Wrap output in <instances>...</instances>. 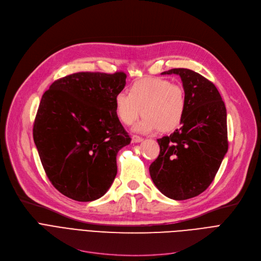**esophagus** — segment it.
<instances>
[{"instance_id": "esophagus-1", "label": "esophagus", "mask_w": 261, "mask_h": 261, "mask_svg": "<svg viewBox=\"0 0 261 261\" xmlns=\"http://www.w3.org/2000/svg\"><path fill=\"white\" fill-rule=\"evenodd\" d=\"M143 138H141V136H139V135H133L132 136V142L133 143H141V142H143Z\"/></svg>"}]
</instances>
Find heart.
Listing matches in <instances>:
<instances>
[{
	"label": "heart",
	"mask_w": 261,
	"mask_h": 261,
	"mask_svg": "<svg viewBox=\"0 0 261 261\" xmlns=\"http://www.w3.org/2000/svg\"><path fill=\"white\" fill-rule=\"evenodd\" d=\"M186 108L184 89L164 78L140 79L131 85L129 94L119 92L114 97L115 114L123 125H133L144 114L134 128L141 133L175 130L182 125Z\"/></svg>",
	"instance_id": "obj_1"
}]
</instances>
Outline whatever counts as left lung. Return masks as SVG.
<instances>
[{
  "instance_id": "1",
  "label": "left lung",
  "mask_w": 261,
  "mask_h": 261,
  "mask_svg": "<svg viewBox=\"0 0 261 261\" xmlns=\"http://www.w3.org/2000/svg\"><path fill=\"white\" fill-rule=\"evenodd\" d=\"M162 74L181 77L187 108L182 127L158 140L160 154L149 172L163 195L187 200L211 185L227 152L226 109L215 85L202 75L188 68Z\"/></svg>"
}]
</instances>
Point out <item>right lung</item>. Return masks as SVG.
Instances as JSON below:
<instances>
[{
  "label": "right lung",
  "instance_id": "right-lung-1",
  "mask_svg": "<svg viewBox=\"0 0 261 261\" xmlns=\"http://www.w3.org/2000/svg\"><path fill=\"white\" fill-rule=\"evenodd\" d=\"M127 75L80 72L54 81L41 98L33 135L50 183L65 197H102L116 173V155L131 139L115 114Z\"/></svg>",
  "mask_w": 261,
  "mask_h": 261
}]
</instances>
